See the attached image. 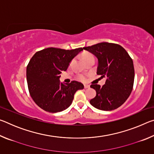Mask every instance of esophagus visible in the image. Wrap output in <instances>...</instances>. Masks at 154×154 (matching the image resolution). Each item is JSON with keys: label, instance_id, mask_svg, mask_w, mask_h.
I'll list each match as a JSON object with an SVG mask.
<instances>
[{"label": "esophagus", "instance_id": "esophagus-1", "mask_svg": "<svg viewBox=\"0 0 154 154\" xmlns=\"http://www.w3.org/2000/svg\"><path fill=\"white\" fill-rule=\"evenodd\" d=\"M90 85H84V88L85 89H87V88H89Z\"/></svg>", "mask_w": 154, "mask_h": 154}]
</instances>
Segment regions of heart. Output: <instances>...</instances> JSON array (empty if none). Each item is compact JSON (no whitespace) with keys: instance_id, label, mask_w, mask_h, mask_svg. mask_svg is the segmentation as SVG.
<instances>
[{"instance_id":"1","label":"heart","mask_w":154,"mask_h":154,"mask_svg":"<svg viewBox=\"0 0 154 154\" xmlns=\"http://www.w3.org/2000/svg\"><path fill=\"white\" fill-rule=\"evenodd\" d=\"M90 59H94V57L92 54H91L90 53H85L83 55V60L84 61H86ZM78 79H79V80H80L81 82H85V81L87 80V77L84 75H79V76H78Z\"/></svg>"}]
</instances>
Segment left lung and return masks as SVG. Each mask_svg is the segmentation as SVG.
<instances>
[{
  "instance_id": "left-lung-1",
  "label": "left lung",
  "mask_w": 154,
  "mask_h": 154,
  "mask_svg": "<svg viewBox=\"0 0 154 154\" xmlns=\"http://www.w3.org/2000/svg\"><path fill=\"white\" fill-rule=\"evenodd\" d=\"M83 49L98 58L97 75L106 78L105 84L90 87L96 95L90 103L95 108L112 111L123 105L131 94L134 79L133 62L125 49L118 44L103 42Z\"/></svg>"
}]
</instances>
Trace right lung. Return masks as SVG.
Listing matches in <instances>:
<instances>
[{
	"label": "right lung",
	"mask_w": 154,
	"mask_h": 154,
	"mask_svg": "<svg viewBox=\"0 0 154 154\" xmlns=\"http://www.w3.org/2000/svg\"><path fill=\"white\" fill-rule=\"evenodd\" d=\"M82 48L71 50L49 48L36 52L28 63L26 78L28 91L35 103L49 113H57L71 105L74 94L83 90L77 81L70 83L60 82L62 71H66L70 62Z\"/></svg>",
	"instance_id": "add662e5"
}]
</instances>
